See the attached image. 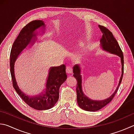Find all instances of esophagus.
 I'll return each mask as SVG.
<instances>
[{
  "instance_id": "obj_1",
  "label": "esophagus",
  "mask_w": 134,
  "mask_h": 134,
  "mask_svg": "<svg viewBox=\"0 0 134 134\" xmlns=\"http://www.w3.org/2000/svg\"><path fill=\"white\" fill-rule=\"evenodd\" d=\"M66 72L68 74H71L72 72V67L71 66H70V65H68L66 67Z\"/></svg>"
}]
</instances>
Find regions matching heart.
Returning a JSON list of instances; mask_svg holds the SVG:
<instances>
[{"label":"heart","instance_id":"1","mask_svg":"<svg viewBox=\"0 0 134 134\" xmlns=\"http://www.w3.org/2000/svg\"><path fill=\"white\" fill-rule=\"evenodd\" d=\"M85 40H86V38H81L77 42V46H82L85 43Z\"/></svg>","mask_w":134,"mask_h":134}]
</instances>
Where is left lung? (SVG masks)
<instances>
[{
    "mask_svg": "<svg viewBox=\"0 0 134 134\" xmlns=\"http://www.w3.org/2000/svg\"><path fill=\"white\" fill-rule=\"evenodd\" d=\"M98 27L101 32L103 33V37L100 40L101 48L106 52L111 53V54L117 55L120 57L121 65H122V68H121L122 73H121V76L117 88L113 95L109 97L108 98L104 99V100L95 101L88 98V97L85 95L83 90H82V77L81 75V68H80V65L76 64L73 67V76L76 79L77 81L76 92L78 105L80 108L84 110L92 112L98 111L110 103L118 91V87L122 81L124 74V55L117 41L114 37L113 33L108 29L103 26L98 25Z\"/></svg>",
    "mask_w": 134,
    "mask_h": 134,
    "instance_id": "1",
    "label": "left lung"
}]
</instances>
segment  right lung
I'll use <instances>...</instances> for the list:
<instances>
[{
	"label": "right lung",
	"mask_w": 134,
	"mask_h": 134,
	"mask_svg": "<svg viewBox=\"0 0 134 134\" xmlns=\"http://www.w3.org/2000/svg\"><path fill=\"white\" fill-rule=\"evenodd\" d=\"M38 28H42L44 33L45 24L42 20H33L28 23L21 29L20 33L12 46L10 55V67L13 82V86L23 100L37 110H46L54 106L59 98V88L67 79L65 65L63 64L59 67H51L48 71L45 90L39 96L29 97L19 88L14 75V63L21 52L28 45L32 46L36 42L37 33L35 31Z\"/></svg>",
	"instance_id": "1"
}]
</instances>
